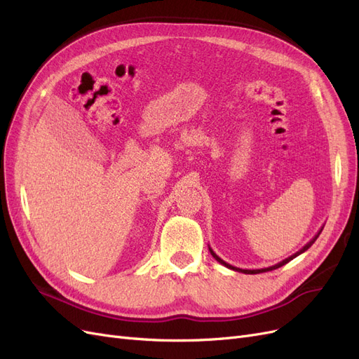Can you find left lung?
Listing matches in <instances>:
<instances>
[{
  "label": "left lung",
  "instance_id": "8db88e82",
  "mask_svg": "<svg viewBox=\"0 0 359 359\" xmlns=\"http://www.w3.org/2000/svg\"><path fill=\"white\" fill-rule=\"evenodd\" d=\"M322 229H323V227H320V231H319L316 235H314V236L311 238V240H310V241H309L306 245H304L301 250H298L297 253H293L292 256L286 257L285 260H281V262H278V264H276V265H273V266H268V268H260V269H241V268H236V266H233V265H229V264H227V262H224V260H223L222 257H219V256H217V255L214 253V250H212L211 247H210V253L212 255V257L217 260V262H220V264H222V265H224L226 268L233 269V271H238V273H243V274H260V273H266V271H273V269H277V268H280V266H283V265H286L287 262H290L292 259H295L297 256H299L301 253L306 252V250H309V248L313 245V243L318 240V236L320 235Z\"/></svg>",
  "mask_w": 359,
  "mask_h": 359
}]
</instances>
